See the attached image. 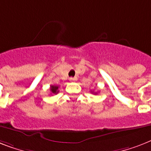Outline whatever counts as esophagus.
Returning a JSON list of instances; mask_svg holds the SVG:
<instances>
[{
  "instance_id": "34e87169",
  "label": "esophagus",
  "mask_w": 151,
  "mask_h": 151,
  "mask_svg": "<svg viewBox=\"0 0 151 151\" xmlns=\"http://www.w3.org/2000/svg\"><path fill=\"white\" fill-rule=\"evenodd\" d=\"M69 80L71 82H75L77 80V78L76 77H71V78H69Z\"/></svg>"
}]
</instances>
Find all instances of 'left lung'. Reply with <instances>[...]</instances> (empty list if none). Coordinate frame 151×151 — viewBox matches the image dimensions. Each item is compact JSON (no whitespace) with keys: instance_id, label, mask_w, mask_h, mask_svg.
Instances as JSON below:
<instances>
[{"instance_id":"1","label":"left lung","mask_w":151,"mask_h":151,"mask_svg":"<svg viewBox=\"0 0 151 151\" xmlns=\"http://www.w3.org/2000/svg\"><path fill=\"white\" fill-rule=\"evenodd\" d=\"M95 94H96V93H95Z\"/></svg>"}]
</instances>
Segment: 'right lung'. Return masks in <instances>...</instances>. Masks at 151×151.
<instances>
[{
  "label": "right lung",
  "instance_id": "add662e5",
  "mask_svg": "<svg viewBox=\"0 0 151 151\" xmlns=\"http://www.w3.org/2000/svg\"><path fill=\"white\" fill-rule=\"evenodd\" d=\"M50 92L54 93V94H57L59 92L58 86H50Z\"/></svg>",
  "mask_w": 151,
  "mask_h": 151
}]
</instances>
